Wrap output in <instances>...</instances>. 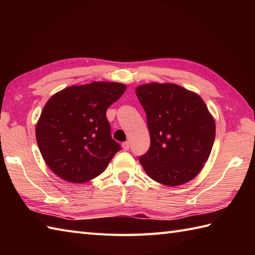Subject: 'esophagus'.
Returning <instances> with one entry per match:
<instances>
[{
  "label": "esophagus",
  "instance_id": "1",
  "mask_svg": "<svg viewBox=\"0 0 255 255\" xmlns=\"http://www.w3.org/2000/svg\"><path fill=\"white\" fill-rule=\"evenodd\" d=\"M129 147H130V145H129V142L128 141H125V142H123V148H124V150H129Z\"/></svg>",
  "mask_w": 255,
  "mask_h": 255
}]
</instances>
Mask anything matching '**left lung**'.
Masks as SVG:
<instances>
[{"label":"left lung","mask_w":255,"mask_h":255,"mask_svg":"<svg viewBox=\"0 0 255 255\" xmlns=\"http://www.w3.org/2000/svg\"><path fill=\"white\" fill-rule=\"evenodd\" d=\"M147 115L150 147L139 161L153 181L177 186L196 176L215 141L214 118L200 97L176 84L136 89Z\"/></svg>","instance_id":"1"}]
</instances>
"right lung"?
Listing matches in <instances>:
<instances>
[{
  "label": "right lung",
  "instance_id": "obj_1",
  "mask_svg": "<svg viewBox=\"0 0 255 255\" xmlns=\"http://www.w3.org/2000/svg\"><path fill=\"white\" fill-rule=\"evenodd\" d=\"M126 85L93 82L70 86L46 103L36 126L42 158L62 180L84 183L99 176L119 150L106 111Z\"/></svg>",
  "mask_w": 255,
  "mask_h": 255
}]
</instances>
